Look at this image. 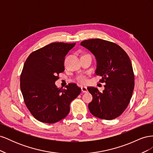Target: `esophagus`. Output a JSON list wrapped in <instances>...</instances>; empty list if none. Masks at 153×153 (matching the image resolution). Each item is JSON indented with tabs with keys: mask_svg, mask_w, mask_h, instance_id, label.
<instances>
[{
	"mask_svg": "<svg viewBox=\"0 0 153 153\" xmlns=\"http://www.w3.org/2000/svg\"><path fill=\"white\" fill-rule=\"evenodd\" d=\"M81 89H82V92H87L88 91H87V88L85 86H82Z\"/></svg>",
	"mask_w": 153,
	"mask_h": 153,
	"instance_id": "34e87169",
	"label": "esophagus"
}]
</instances>
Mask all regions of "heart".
Instances as JSON below:
<instances>
[{"label":"heart","instance_id":"b5f03b06","mask_svg":"<svg viewBox=\"0 0 153 153\" xmlns=\"http://www.w3.org/2000/svg\"><path fill=\"white\" fill-rule=\"evenodd\" d=\"M77 80L81 84H85L87 82V78L85 75H80L77 77Z\"/></svg>","mask_w":153,"mask_h":153}]
</instances>
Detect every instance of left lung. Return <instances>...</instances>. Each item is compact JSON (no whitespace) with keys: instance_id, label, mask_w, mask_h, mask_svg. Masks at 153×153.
<instances>
[{"instance_id":"left-lung-1","label":"left lung","mask_w":153,"mask_h":153,"mask_svg":"<svg viewBox=\"0 0 153 153\" xmlns=\"http://www.w3.org/2000/svg\"><path fill=\"white\" fill-rule=\"evenodd\" d=\"M80 44L95 56V73L102 77L100 82L106 83L103 92L94 87H87L92 96L89 111L100 119H115L126 110L133 92L135 76L130 59L121 47L108 41L91 39Z\"/></svg>"}]
</instances>
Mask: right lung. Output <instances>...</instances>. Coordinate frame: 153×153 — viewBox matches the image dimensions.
Segmentation results:
<instances>
[{
	"instance_id": "add662e5",
	"label": "right lung",
	"mask_w": 153,
	"mask_h": 153,
	"mask_svg": "<svg viewBox=\"0 0 153 153\" xmlns=\"http://www.w3.org/2000/svg\"><path fill=\"white\" fill-rule=\"evenodd\" d=\"M75 43H52L32 52L20 75V89L26 106L39 121L52 124L65 118L71 101L81 92L75 84L66 89L55 82L64 71V60Z\"/></svg>"
}]
</instances>
